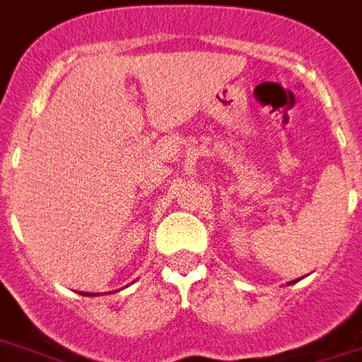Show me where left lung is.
Returning <instances> with one entry per match:
<instances>
[{"mask_svg":"<svg viewBox=\"0 0 362 362\" xmlns=\"http://www.w3.org/2000/svg\"><path fill=\"white\" fill-rule=\"evenodd\" d=\"M298 281H300V279H298ZM292 282H296V281H292ZM292 282H288V284H292Z\"/></svg>","mask_w":362,"mask_h":362,"instance_id":"8db88e82","label":"left lung"}]
</instances>
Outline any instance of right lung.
Listing matches in <instances>:
<instances>
[{
  "instance_id": "add662e5",
  "label": "right lung",
  "mask_w": 362,
  "mask_h": 362,
  "mask_svg": "<svg viewBox=\"0 0 362 362\" xmlns=\"http://www.w3.org/2000/svg\"><path fill=\"white\" fill-rule=\"evenodd\" d=\"M81 296H97V294H89V292H80Z\"/></svg>"
}]
</instances>
